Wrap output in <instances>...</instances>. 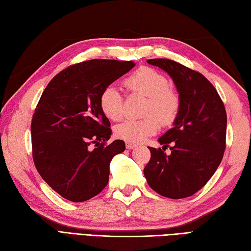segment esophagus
Instances as JSON below:
<instances>
[{
    "mask_svg": "<svg viewBox=\"0 0 251 251\" xmlns=\"http://www.w3.org/2000/svg\"><path fill=\"white\" fill-rule=\"evenodd\" d=\"M126 148L128 149V150H132V149L136 148V145H134V143H130V142H127L126 143Z\"/></svg>",
    "mask_w": 251,
    "mask_h": 251,
    "instance_id": "34e87169",
    "label": "esophagus"
}]
</instances>
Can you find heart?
Wrapping results in <instances>:
<instances>
[{
  "mask_svg": "<svg viewBox=\"0 0 251 251\" xmlns=\"http://www.w3.org/2000/svg\"><path fill=\"white\" fill-rule=\"evenodd\" d=\"M124 86L129 93L148 97L141 120H126L115 127V136L128 142H140L155 134L163 124L175 121L180 109V98L175 89L169 87L168 78L150 67H141L124 79ZM99 106L102 113L112 121L123 116V96L114 85L106 86L100 94ZM159 118L157 119V117Z\"/></svg>",
  "mask_w": 251,
  "mask_h": 251,
  "instance_id": "obj_1",
  "label": "heart"
}]
</instances>
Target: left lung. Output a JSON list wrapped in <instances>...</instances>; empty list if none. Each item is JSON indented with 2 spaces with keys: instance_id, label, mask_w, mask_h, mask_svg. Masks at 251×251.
I'll return each instance as SVG.
<instances>
[{
  "instance_id": "8db88e82",
  "label": "left lung",
  "mask_w": 251,
  "mask_h": 251,
  "mask_svg": "<svg viewBox=\"0 0 251 251\" xmlns=\"http://www.w3.org/2000/svg\"><path fill=\"white\" fill-rule=\"evenodd\" d=\"M166 71L177 87L180 109L173 128L159 138L161 148L149 147L150 162L143 169L148 184L168 199L195 194L215 174L226 150V112L219 94L200 72L170 59H149Z\"/></svg>"
}]
</instances>
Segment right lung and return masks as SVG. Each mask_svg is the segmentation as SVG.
Instances as JSON below:
<instances>
[{
	"instance_id": "obj_1",
	"label": "right lung",
	"mask_w": 251,
	"mask_h": 251,
	"mask_svg": "<svg viewBox=\"0 0 251 251\" xmlns=\"http://www.w3.org/2000/svg\"><path fill=\"white\" fill-rule=\"evenodd\" d=\"M135 65L108 59L79 62L58 73L42 94L31 123L32 155L41 177L66 200L88 201L108 184L110 163L125 150V142L106 143L111 124L99 97Z\"/></svg>"
}]
</instances>
